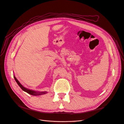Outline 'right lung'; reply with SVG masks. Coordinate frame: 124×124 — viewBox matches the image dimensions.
<instances>
[{
  "mask_svg": "<svg viewBox=\"0 0 124 124\" xmlns=\"http://www.w3.org/2000/svg\"><path fill=\"white\" fill-rule=\"evenodd\" d=\"M14 79H15V81H16V82L17 83V84L20 87H21V88L22 89V90L23 91H24L25 92H26L27 93H29L31 95H33V96H37V95H41V94H45L46 93V91H43V92H36V91H34L33 90H30V89H28L27 88H25V87H23V86L20 83V82L18 81V80H17L16 77L15 76H14Z\"/></svg>",
  "mask_w": 124,
  "mask_h": 124,
  "instance_id": "add662e5",
  "label": "right lung"
}]
</instances>
